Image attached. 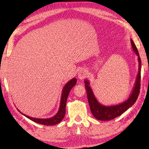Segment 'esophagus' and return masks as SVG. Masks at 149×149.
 <instances>
[{
	"mask_svg": "<svg viewBox=\"0 0 149 149\" xmlns=\"http://www.w3.org/2000/svg\"><path fill=\"white\" fill-rule=\"evenodd\" d=\"M87 72L84 69H82L78 73V78L80 80H83L87 76Z\"/></svg>",
	"mask_w": 149,
	"mask_h": 149,
	"instance_id": "esophagus-1",
	"label": "esophagus"
}]
</instances>
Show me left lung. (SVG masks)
I'll return each mask as SVG.
<instances>
[{"label": "left lung", "instance_id": "obj_1", "mask_svg": "<svg viewBox=\"0 0 149 149\" xmlns=\"http://www.w3.org/2000/svg\"><path fill=\"white\" fill-rule=\"evenodd\" d=\"M131 44L132 50L138 56V72L136 75L133 89L127 100H124L122 103L116 104V105L106 106L100 104L95 96L93 91L90 86V81L87 79L84 80V86L86 90L88 100L89 102L90 110L93 116L97 120H101V121H107V120L115 118L116 117L121 115L125 111H127L129 107L133 105L137 100L140 90L141 63L138 49L132 39H131Z\"/></svg>", "mask_w": 149, "mask_h": 149}]
</instances>
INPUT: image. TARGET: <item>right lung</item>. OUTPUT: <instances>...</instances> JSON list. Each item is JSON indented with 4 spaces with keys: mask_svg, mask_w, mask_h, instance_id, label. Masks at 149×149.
Here are the masks:
<instances>
[{
    "mask_svg": "<svg viewBox=\"0 0 149 149\" xmlns=\"http://www.w3.org/2000/svg\"><path fill=\"white\" fill-rule=\"evenodd\" d=\"M77 83V79L76 78L74 77L71 80L68 81L67 83L64 86L62 90V94L61 97V102H60V105H59V108L58 111L57 112L56 115L51 117V118H34V117H31L27 116L25 114L22 113L20 110H18V111L20 112L22 115H24L27 118L30 119L32 121L40 123V124L45 125H53L58 124L61 120L64 118L65 115V112H66V100H67L70 91L72 88L74 87L75 84Z\"/></svg>",
    "mask_w": 149,
    "mask_h": 149,
    "instance_id": "1",
    "label": "right lung"
}]
</instances>
